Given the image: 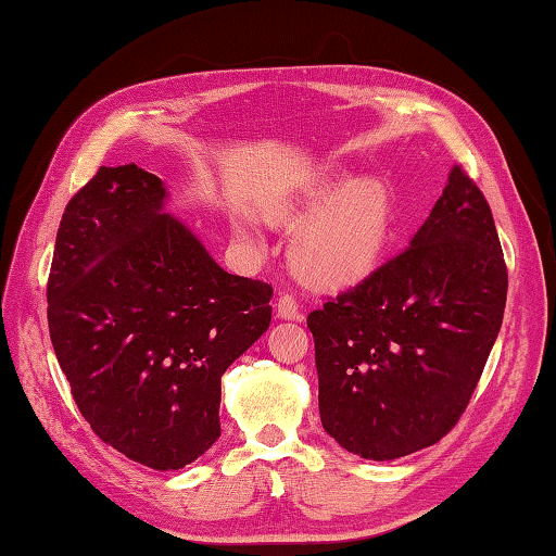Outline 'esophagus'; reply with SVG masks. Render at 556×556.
Listing matches in <instances>:
<instances>
[{"instance_id":"1","label":"esophagus","mask_w":556,"mask_h":556,"mask_svg":"<svg viewBox=\"0 0 556 556\" xmlns=\"http://www.w3.org/2000/svg\"><path fill=\"white\" fill-rule=\"evenodd\" d=\"M276 314L286 320L300 318V302H296V296L290 292H280L276 300Z\"/></svg>"}]
</instances>
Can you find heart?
<instances>
[{"instance_id":"b5f03b06","label":"heart","mask_w":556,"mask_h":556,"mask_svg":"<svg viewBox=\"0 0 556 556\" xmlns=\"http://www.w3.org/2000/svg\"><path fill=\"white\" fill-rule=\"evenodd\" d=\"M389 219V198L380 184H349L304 224L294 240V262L325 286L358 280L380 256Z\"/></svg>"}]
</instances>
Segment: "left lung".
<instances>
[{"label": "left lung", "mask_w": 556, "mask_h": 556, "mask_svg": "<svg viewBox=\"0 0 556 556\" xmlns=\"http://www.w3.org/2000/svg\"><path fill=\"white\" fill-rule=\"evenodd\" d=\"M505 302L491 207L457 165L410 245L308 314L323 429L365 459L441 441L481 380Z\"/></svg>", "instance_id": "1"}]
</instances>
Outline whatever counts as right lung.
I'll return each instance as SVG.
<instances>
[{
	"instance_id": "obj_1",
	"label": "right lung",
	"mask_w": 556,
	"mask_h": 556,
	"mask_svg": "<svg viewBox=\"0 0 556 556\" xmlns=\"http://www.w3.org/2000/svg\"><path fill=\"white\" fill-rule=\"evenodd\" d=\"M137 165L101 167L65 205L47 282L49 334L79 413L153 469L219 439L222 375L270 323L274 288L231 276Z\"/></svg>"
}]
</instances>
